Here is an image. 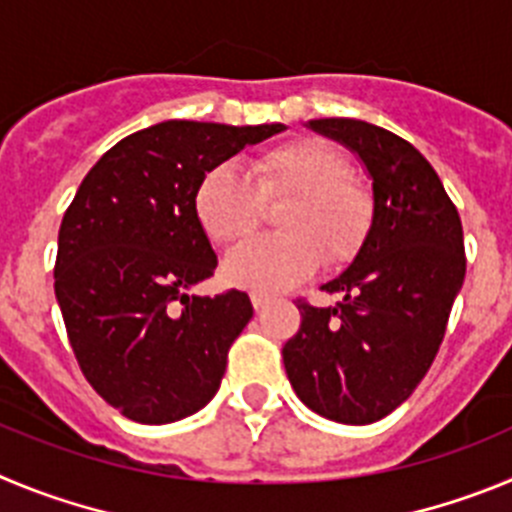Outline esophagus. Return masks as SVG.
<instances>
[{"instance_id":"34e87169","label":"esophagus","mask_w":512,"mask_h":512,"mask_svg":"<svg viewBox=\"0 0 512 512\" xmlns=\"http://www.w3.org/2000/svg\"><path fill=\"white\" fill-rule=\"evenodd\" d=\"M252 306H255V311H262V308H267L270 306V301H273V298L270 296H265V293H252Z\"/></svg>"}]
</instances>
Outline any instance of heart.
Wrapping results in <instances>:
<instances>
[{
  "mask_svg": "<svg viewBox=\"0 0 512 512\" xmlns=\"http://www.w3.org/2000/svg\"><path fill=\"white\" fill-rule=\"evenodd\" d=\"M349 160L321 140H293L252 163V181L237 163L209 168L193 191V214L216 245L247 237L262 219V201L288 196L283 234L239 245L222 265L224 280L257 293L301 285L321 265H344L359 252L372 224V196L354 181Z\"/></svg>",
  "mask_w": 512,
  "mask_h": 512,
  "instance_id": "b5f03b06",
  "label": "heart"
}]
</instances>
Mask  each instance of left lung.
I'll use <instances>...</instances> for the list:
<instances>
[{"mask_svg":"<svg viewBox=\"0 0 512 512\" xmlns=\"http://www.w3.org/2000/svg\"><path fill=\"white\" fill-rule=\"evenodd\" d=\"M306 127L357 155L372 181V224L347 270L321 285L339 303L298 301L303 321L283 365L313 413L365 426L411 398L439 352L467 270L462 222L403 137L347 117Z\"/></svg>","mask_w":512,"mask_h":512,"instance_id":"8db88e82","label":"left lung"}]
</instances>
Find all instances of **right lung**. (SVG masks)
<instances>
[{
	"label": "right lung",
	"instance_id": "obj_1",
	"mask_svg": "<svg viewBox=\"0 0 512 512\" xmlns=\"http://www.w3.org/2000/svg\"><path fill=\"white\" fill-rule=\"evenodd\" d=\"M285 130L168 119L99 158L63 216L55 298L91 388L137 423L193 416L252 319L242 290L193 296L216 255L193 214L206 170Z\"/></svg>",
	"mask_w": 512,
	"mask_h": 512
}]
</instances>
